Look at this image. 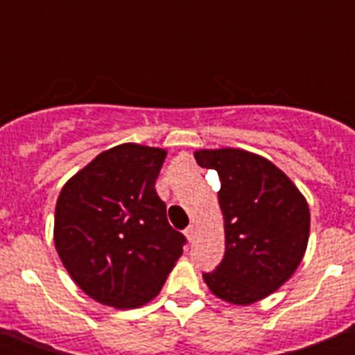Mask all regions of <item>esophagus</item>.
<instances>
[{"label": "esophagus", "mask_w": 355, "mask_h": 355, "mask_svg": "<svg viewBox=\"0 0 355 355\" xmlns=\"http://www.w3.org/2000/svg\"><path fill=\"white\" fill-rule=\"evenodd\" d=\"M184 236H187L188 241L196 240V225H188V227L184 229Z\"/></svg>", "instance_id": "1"}]
</instances>
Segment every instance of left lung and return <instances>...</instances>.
Masks as SVG:
<instances>
[{
    "label": "left lung",
    "mask_w": 355,
    "mask_h": 355,
    "mask_svg": "<svg viewBox=\"0 0 355 355\" xmlns=\"http://www.w3.org/2000/svg\"><path fill=\"white\" fill-rule=\"evenodd\" d=\"M193 156L220 178L225 233L224 259L202 279L224 302H258L286 283L306 254V197L270 159L245 149H199Z\"/></svg>",
    "instance_id": "left-lung-1"
}]
</instances>
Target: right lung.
<instances>
[{"mask_svg": "<svg viewBox=\"0 0 355 355\" xmlns=\"http://www.w3.org/2000/svg\"><path fill=\"white\" fill-rule=\"evenodd\" d=\"M167 150L121 144L103 150L62 188L56 252L90 299L133 309L159 293L187 238L171 227L156 193Z\"/></svg>", "mask_w": 355, "mask_h": 355, "instance_id": "1", "label": "right lung"}]
</instances>
